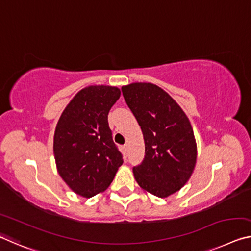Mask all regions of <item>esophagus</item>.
<instances>
[{
    "label": "esophagus",
    "mask_w": 251,
    "mask_h": 251,
    "mask_svg": "<svg viewBox=\"0 0 251 251\" xmlns=\"http://www.w3.org/2000/svg\"><path fill=\"white\" fill-rule=\"evenodd\" d=\"M127 149H128V146H127V144H125L124 146H123V150H124V151H125V153L127 152Z\"/></svg>",
    "instance_id": "obj_1"
}]
</instances>
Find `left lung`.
I'll use <instances>...</instances> for the list:
<instances>
[{"label":"left lung","instance_id":"obj_1","mask_svg":"<svg viewBox=\"0 0 251 251\" xmlns=\"http://www.w3.org/2000/svg\"><path fill=\"white\" fill-rule=\"evenodd\" d=\"M122 91L145 142L144 160L133 168L134 176L147 192L169 197L188 182L196 166L197 144L189 118L153 83H130Z\"/></svg>","mask_w":251,"mask_h":251}]
</instances>
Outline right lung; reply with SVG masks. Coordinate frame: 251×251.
Returning a JSON list of instances; mask_svg holds the SVG:
<instances>
[{
  "label": "right lung",
  "instance_id": "1",
  "mask_svg": "<svg viewBox=\"0 0 251 251\" xmlns=\"http://www.w3.org/2000/svg\"><path fill=\"white\" fill-rule=\"evenodd\" d=\"M119 96L117 87H86L66 107L55 127L58 172L81 197L105 191L124 162L108 125V113Z\"/></svg>",
  "mask_w": 251,
  "mask_h": 251
}]
</instances>
